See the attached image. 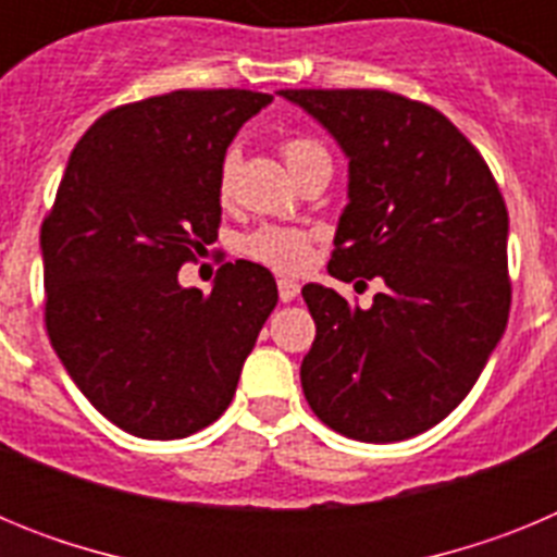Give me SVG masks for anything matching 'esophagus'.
Listing matches in <instances>:
<instances>
[{
  "label": "esophagus",
  "mask_w": 557,
  "mask_h": 557,
  "mask_svg": "<svg viewBox=\"0 0 557 557\" xmlns=\"http://www.w3.org/2000/svg\"><path fill=\"white\" fill-rule=\"evenodd\" d=\"M298 293H301V287H298L293 278H278V298H282L284 304L295 301V298H298Z\"/></svg>",
  "instance_id": "obj_1"
}]
</instances>
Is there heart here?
<instances>
[{"label":"heart","instance_id":"1","mask_svg":"<svg viewBox=\"0 0 557 557\" xmlns=\"http://www.w3.org/2000/svg\"><path fill=\"white\" fill-rule=\"evenodd\" d=\"M282 156L287 161L289 172L293 175H301L304 170L314 164H323L329 161V152L323 150L321 141L309 139V136H293V139H284ZM236 156L228 152L220 166V191H228L231 175H234ZM245 256H250L253 262H262L273 270H282V273H298V270L307 268L309 262V236L298 228H284V225H262L256 228L253 234H248L243 239Z\"/></svg>","mask_w":557,"mask_h":557}]
</instances>
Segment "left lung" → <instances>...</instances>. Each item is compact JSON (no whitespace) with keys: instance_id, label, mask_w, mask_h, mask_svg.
Returning a JSON list of instances; mask_svg holds the SVG:
<instances>
[{"instance_id":"obj_1","label":"left lung","mask_w":557,"mask_h":557,"mask_svg":"<svg viewBox=\"0 0 557 557\" xmlns=\"http://www.w3.org/2000/svg\"><path fill=\"white\" fill-rule=\"evenodd\" d=\"M348 159L329 273L379 275L368 309L307 284L309 407L339 435L393 444L469 396L510 312L508 209L488 164L444 113L371 88H287ZM366 284V282H362Z\"/></svg>"}]
</instances>
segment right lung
I'll return each mask as SVG.
<instances>
[{
    "mask_svg": "<svg viewBox=\"0 0 557 557\" xmlns=\"http://www.w3.org/2000/svg\"><path fill=\"white\" fill-rule=\"evenodd\" d=\"M273 97L172 91L102 113L69 156L41 225L47 332L83 396L120 430L172 441L218 421L278 289L223 264L211 293L181 264L218 239L220 166Z\"/></svg>",
    "mask_w": 557,
    "mask_h": 557,
    "instance_id": "1",
    "label": "right lung"
}]
</instances>
